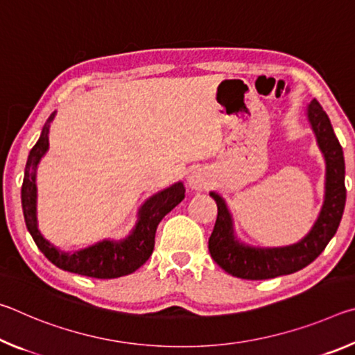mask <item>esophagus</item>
I'll return each mask as SVG.
<instances>
[{
	"label": "esophagus",
	"mask_w": 355,
	"mask_h": 355,
	"mask_svg": "<svg viewBox=\"0 0 355 355\" xmlns=\"http://www.w3.org/2000/svg\"><path fill=\"white\" fill-rule=\"evenodd\" d=\"M188 184L189 188L196 189V191H202V189H207L208 184H209V175L202 169H197L194 171L189 175L188 178Z\"/></svg>",
	"instance_id": "esophagus-1"
}]
</instances>
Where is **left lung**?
Here are the masks:
<instances>
[{"label":"left lung","mask_w":355,"mask_h":355,"mask_svg":"<svg viewBox=\"0 0 355 355\" xmlns=\"http://www.w3.org/2000/svg\"><path fill=\"white\" fill-rule=\"evenodd\" d=\"M307 116L313 128L321 152L326 158V199L313 228L297 244L286 248L257 249L239 244L233 236L232 218L225 202L216 192H211L218 203V219L208 239V249L213 260L225 272L239 279L263 280L274 279L299 271L318 258L336 233L346 203L345 186V156L332 123L326 111L311 100Z\"/></svg>","instance_id":"obj_1"}]
</instances>
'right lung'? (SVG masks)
Returning a JSON list of instances; mask_svg holds the SVG:
<instances>
[{"label": "right lung", "instance_id": "1", "mask_svg": "<svg viewBox=\"0 0 355 355\" xmlns=\"http://www.w3.org/2000/svg\"><path fill=\"white\" fill-rule=\"evenodd\" d=\"M55 114L56 112H53L46 119L37 144L29 152L21 184L23 216H25L26 227L34 243L37 244V248L48 260L64 271L94 279H116L135 272L152 255L156 227L161 219L184 199L183 183L172 184L171 188L150 197L141 208L139 220H137L133 233L123 241H103L92 248L73 252V254L58 250L40 235L37 220H35V169H37L40 158L48 150V131H50V123L55 119Z\"/></svg>", "mask_w": 355, "mask_h": 355}]
</instances>
